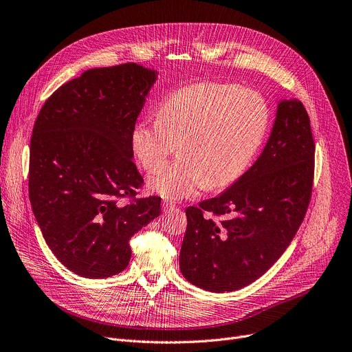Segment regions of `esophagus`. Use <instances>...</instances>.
Here are the masks:
<instances>
[{
    "label": "esophagus",
    "mask_w": 352,
    "mask_h": 352,
    "mask_svg": "<svg viewBox=\"0 0 352 352\" xmlns=\"http://www.w3.org/2000/svg\"><path fill=\"white\" fill-rule=\"evenodd\" d=\"M175 208L174 202H170V201H163V210L164 212H168V210H173Z\"/></svg>",
    "instance_id": "34e87169"
}]
</instances>
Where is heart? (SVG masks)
Instances as JSON below:
<instances>
[{"mask_svg": "<svg viewBox=\"0 0 352 352\" xmlns=\"http://www.w3.org/2000/svg\"><path fill=\"white\" fill-rule=\"evenodd\" d=\"M270 109L258 92L233 84L184 85L162 102L158 118H143L132 132L142 167L155 173L177 143L179 157L154 175L148 188L167 199L198 195L237 181L268 131Z\"/></svg>", "mask_w": 352, "mask_h": 352, "instance_id": "b5f03b06", "label": "heart"}]
</instances>
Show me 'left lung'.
<instances>
[{
    "instance_id": "obj_1",
    "label": "left lung",
    "mask_w": 352,
    "mask_h": 352,
    "mask_svg": "<svg viewBox=\"0 0 352 352\" xmlns=\"http://www.w3.org/2000/svg\"><path fill=\"white\" fill-rule=\"evenodd\" d=\"M313 177L307 111L298 100L282 101L268 143L252 167L226 192L185 209L188 225L179 252L185 279L221 294L264 275L302 225ZM223 215L227 219L218 218Z\"/></svg>"
}]
</instances>
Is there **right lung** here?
<instances>
[{"label":"right lung","mask_w":352,"mask_h":352,"mask_svg":"<svg viewBox=\"0 0 352 352\" xmlns=\"http://www.w3.org/2000/svg\"><path fill=\"white\" fill-rule=\"evenodd\" d=\"M155 78L136 63L87 70L50 95L34 124L30 205L47 245L77 275L122 272L132 236L162 212L160 197L138 198L144 179L132 160Z\"/></svg>","instance_id":"obj_1"}]
</instances>
